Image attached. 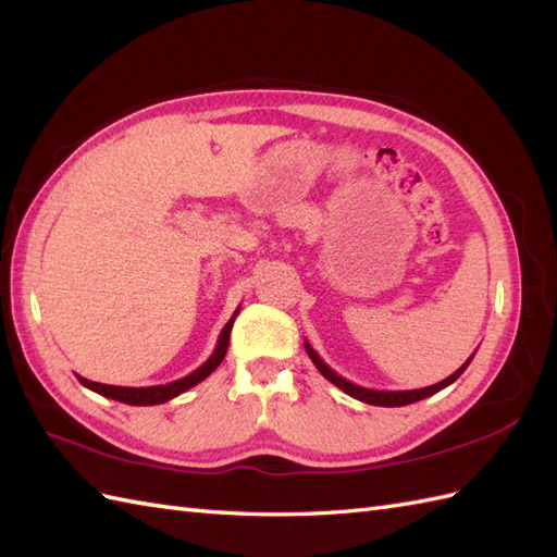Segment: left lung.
Wrapping results in <instances>:
<instances>
[{
    "label": "left lung",
    "mask_w": 557,
    "mask_h": 557,
    "mask_svg": "<svg viewBox=\"0 0 557 557\" xmlns=\"http://www.w3.org/2000/svg\"><path fill=\"white\" fill-rule=\"evenodd\" d=\"M305 348H307L309 358L313 360L318 372L323 374L330 383H334L336 387H339V391H344V393L350 395V397H356V399H360V401H364V404H374V407H407V404H413V401L425 399V397H430V395H434V393H440V391H444V387H448L450 383L458 381L460 374L469 367V362L474 360V356H476V352H471L469 360L458 369V372H453L448 379H444V381H440V383H434V385L418 387V391H372V387L356 385V383H350L348 379L336 374L334 369L327 367V364L323 362V358H320L318 352L311 348L309 342H305Z\"/></svg>",
    "instance_id": "obj_1"
}]
</instances>
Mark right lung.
<instances>
[{
    "mask_svg": "<svg viewBox=\"0 0 557 557\" xmlns=\"http://www.w3.org/2000/svg\"><path fill=\"white\" fill-rule=\"evenodd\" d=\"M239 315V309L232 313V318L225 323V327L221 330V334H218V344L213 348V352L209 356V360L197 367L195 372H190L188 376H183L178 381H172V383H164V385H148V387H127V385H107V383H97V381H88L76 374V379L81 381V385L90 387L92 393L102 395V397H109V399H115V401H123V404H132V407H153V404H164L170 401L174 397H178L181 393L190 391L193 385L205 381L211 372H215V367L223 362L225 352H227V346H230V332H232V325H234V318Z\"/></svg>",
    "mask_w": 557,
    "mask_h": 557,
    "instance_id": "right-lung-1",
    "label": "right lung"
}]
</instances>
